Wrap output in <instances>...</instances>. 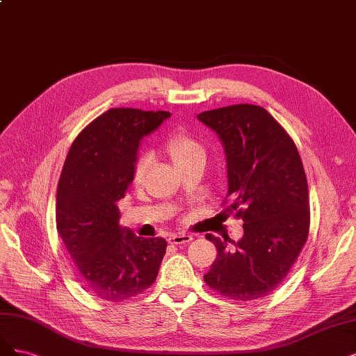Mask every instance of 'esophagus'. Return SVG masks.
Segmentation results:
<instances>
[{
  "mask_svg": "<svg viewBox=\"0 0 356 356\" xmlns=\"http://www.w3.org/2000/svg\"><path fill=\"white\" fill-rule=\"evenodd\" d=\"M191 241H192V236L185 235V234H175V235L168 236V243L173 245H183V244L191 243Z\"/></svg>",
  "mask_w": 356,
  "mask_h": 356,
  "instance_id": "34e87169",
  "label": "esophagus"
}]
</instances>
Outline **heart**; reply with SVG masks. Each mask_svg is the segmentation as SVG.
<instances>
[{"instance_id": "heart-1", "label": "heart", "mask_w": 356, "mask_h": 356, "mask_svg": "<svg viewBox=\"0 0 356 356\" xmlns=\"http://www.w3.org/2000/svg\"><path fill=\"white\" fill-rule=\"evenodd\" d=\"M167 152L177 168L188 165L189 163L197 161V159H204L205 161V149L200 140L195 139L193 136L185 131H179L171 134L165 143ZM152 156L149 154H140L136 159L134 170H133V180L134 183H142L149 167H151Z\"/></svg>"}]
</instances>
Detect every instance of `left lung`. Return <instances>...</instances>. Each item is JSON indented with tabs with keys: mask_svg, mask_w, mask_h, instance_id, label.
Here are the masks:
<instances>
[{
	"mask_svg": "<svg viewBox=\"0 0 356 356\" xmlns=\"http://www.w3.org/2000/svg\"><path fill=\"white\" fill-rule=\"evenodd\" d=\"M219 134L227 164L229 214L244 222L238 243L205 235L217 257L204 281L236 302L270 294L289 275L311 223L307 179L296 143L261 106L232 105L201 112ZM234 244L227 248V241Z\"/></svg>",
	"mask_w": 356,
	"mask_h": 356,
	"instance_id": "left-lung-1",
	"label": "left lung"
}]
</instances>
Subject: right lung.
Returning a JSON list of instances; mask_svg holds the SVG:
<instances>
[{
	"mask_svg": "<svg viewBox=\"0 0 356 356\" xmlns=\"http://www.w3.org/2000/svg\"><path fill=\"white\" fill-rule=\"evenodd\" d=\"M165 111L112 108L86 125L65 159L56 195V226L78 282L102 300L131 299L151 286L165 254L164 238L120 226L117 201L133 180L143 136Z\"/></svg>",
	"mask_w": 356,
	"mask_h": 356,
	"instance_id": "1",
	"label": "right lung"
}]
</instances>
